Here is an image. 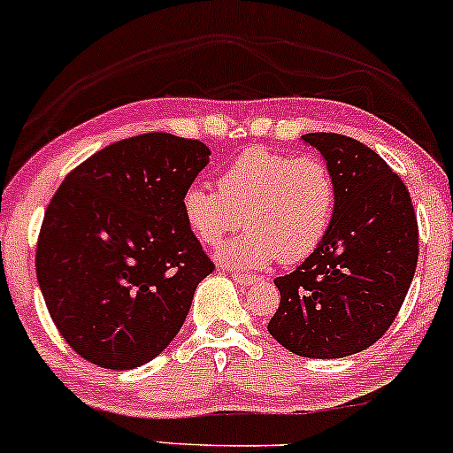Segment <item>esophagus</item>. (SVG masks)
I'll return each mask as SVG.
<instances>
[{
  "mask_svg": "<svg viewBox=\"0 0 453 453\" xmlns=\"http://www.w3.org/2000/svg\"><path fill=\"white\" fill-rule=\"evenodd\" d=\"M233 280L240 282V284H250L257 280V276H252V273H246V272H231Z\"/></svg>",
  "mask_w": 453,
  "mask_h": 453,
  "instance_id": "34e87169",
  "label": "esophagus"
}]
</instances>
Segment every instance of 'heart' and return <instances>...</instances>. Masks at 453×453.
<instances>
[{"mask_svg": "<svg viewBox=\"0 0 453 453\" xmlns=\"http://www.w3.org/2000/svg\"><path fill=\"white\" fill-rule=\"evenodd\" d=\"M336 205V177L327 162L265 147L237 156L218 177V190L192 184L181 196L188 231L205 246H218L242 222L248 226L218 252L235 267L308 258L329 235Z\"/></svg>", "mask_w": 453, "mask_h": 453, "instance_id": "heart-1", "label": "heart"}]
</instances>
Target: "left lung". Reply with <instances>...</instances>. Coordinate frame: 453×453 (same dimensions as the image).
I'll list each match as a JSON object with an SVG mask.
<instances>
[{"label":"left lung","instance_id":"8db88e82","mask_svg":"<svg viewBox=\"0 0 453 453\" xmlns=\"http://www.w3.org/2000/svg\"><path fill=\"white\" fill-rule=\"evenodd\" d=\"M302 139L336 177V216L319 250L273 280L280 306L267 329L302 357H347L372 347L398 317L418 267V216L377 151L336 132Z\"/></svg>","mask_w":453,"mask_h":453}]
</instances>
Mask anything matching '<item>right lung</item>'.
Segmentation results:
<instances>
[{"label": "right lung", "instance_id": "1", "mask_svg": "<svg viewBox=\"0 0 453 453\" xmlns=\"http://www.w3.org/2000/svg\"><path fill=\"white\" fill-rule=\"evenodd\" d=\"M207 160L201 141L147 132L96 151L53 195L35 273L55 327L83 359L139 368L181 329L216 267L181 213Z\"/></svg>", "mask_w": 453, "mask_h": 453}]
</instances>
